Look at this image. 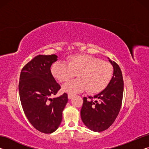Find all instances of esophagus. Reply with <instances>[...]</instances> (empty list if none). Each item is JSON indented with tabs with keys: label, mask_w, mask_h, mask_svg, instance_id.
Returning <instances> with one entry per match:
<instances>
[{
	"label": "esophagus",
	"mask_w": 149,
	"mask_h": 149,
	"mask_svg": "<svg viewBox=\"0 0 149 149\" xmlns=\"http://www.w3.org/2000/svg\"><path fill=\"white\" fill-rule=\"evenodd\" d=\"M73 96H74V95H72V94H68V97L69 99H71L73 97Z\"/></svg>",
	"instance_id": "obj_1"
}]
</instances>
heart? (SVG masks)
<instances>
[{
    "mask_svg": "<svg viewBox=\"0 0 149 149\" xmlns=\"http://www.w3.org/2000/svg\"><path fill=\"white\" fill-rule=\"evenodd\" d=\"M67 61L68 64L56 62L51 66L52 75L60 83L68 82L77 74L78 79L63 86L66 92L75 93L87 89L91 94H97L107 88L112 78V65L98 58L78 54L70 55Z\"/></svg>",
    "mask_w": 149,
    "mask_h": 149,
    "instance_id": "heart-1",
    "label": "heart"
}]
</instances>
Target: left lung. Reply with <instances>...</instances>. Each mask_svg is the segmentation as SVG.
I'll list each match as a JSON object with an SVG mask.
<instances>
[{"instance_id": "obj_1", "label": "left lung", "mask_w": 149, "mask_h": 149, "mask_svg": "<svg viewBox=\"0 0 149 149\" xmlns=\"http://www.w3.org/2000/svg\"><path fill=\"white\" fill-rule=\"evenodd\" d=\"M109 62L114 68L110 84L94 97L84 98L81 117L84 124L94 132L109 128L119 114L123 93V79L120 68L114 61Z\"/></svg>"}]
</instances>
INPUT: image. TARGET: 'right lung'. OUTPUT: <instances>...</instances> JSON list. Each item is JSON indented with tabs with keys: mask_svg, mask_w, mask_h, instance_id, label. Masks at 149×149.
Returning <instances> with one entry per match:
<instances>
[{
	"mask_svg": "<svg viewBox=\"0 0 149 149\" xmlns=\"http://www.w3.org/2000/svg\"><path fill=\"white\" fill-rule=\"evenodd\" d=\"M57 56L38 55L24 65L19 81L20 101L27 120L37 130L51 133L59 127L68 95L51 99L60 89L50 66Z\"/></svg>",
	"mask_w": 149,
	"mask_h": 149,
	"instance_id": "obj_1",
	"label": "right lung"
}]
</instances>
